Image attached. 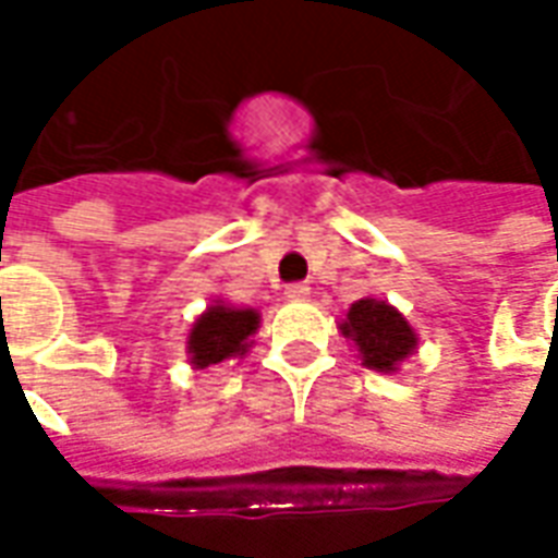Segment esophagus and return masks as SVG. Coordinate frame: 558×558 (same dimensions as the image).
Masks as SVG:
<instances>
[{
  "mask_svg": "<svg viewBox=\"0 0 558 558\" xmlns=\"http://www.w3.org/2000/svg\"><path fill=\"white\" fill-rule=\"evenodd\" d=\"M283 299H287V302H304V299H311V287H307V283H290V287L283 290Z\"/></svg>",
  "mask_w": 558,
  "mask_h": 558,
  "instance_id": "obj_1",
  "label": "esophagus"
}]
</instances>
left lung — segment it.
<instances>
[{"label":"left lung","mask_w":558,"mask_h":558,"mask_svg":"<svg viewBox=\"0 0 558 558\" xmlns=\"http://www.w3.org/2000/svg\"><path fill=\"white\" fill-rule=\"evenodd\" d=\"M340 331L355 343L364 367L379 374H395L400 362H407L418 350V335L412 331L407 316L379 299H362L352 304L347 319L340 323Z\"/></svg>","instance_id":"obj_1"}]
</instances>
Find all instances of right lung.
<instances>
[{"mask_svg":"<svg viewBox=\"0 0 558 558\" xmlns=\"http://www.w3.org/2000/svg\"><path fill=\"white\" fill-rule=\"evenodd\" d=\"M259 328V314L254 307H230V304L215 302L206 307V314L187 335V355L196 371L211 367V364L242 359L251 350V338Z\"/></svg>","mask_w":558,"mask_h":558,"instance_id":"right-lung-1","label":"right lung"}]
</instances>
